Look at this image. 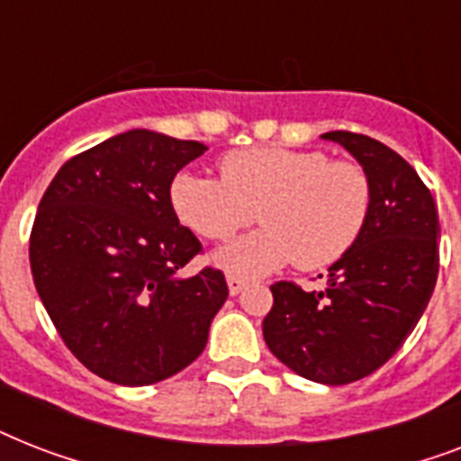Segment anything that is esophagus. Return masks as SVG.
Instances as JSON below:
<instances>
[{"label":"esophagus","mask_w":461,"mask_h":461,"mask_svg":"<svg viewBox=\"0 0 461 461\" xmlns=\"http://www.w3.org/2000/svg\"><path fill=\"white\" fill-rule=\"evenodd\" d=\"M227 285H230V294H239L249 282L244 277H239V275H227Z\"/></svg>","instance_id":"esophagus-1"}]
</instances>
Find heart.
<instances>
[{
	"label": "heart",
	"mask_w": 461,
	"mask_h": 461,
	"mask_svg": "<svg viewBox=\"0 0 461 461\" xmlns=\"http://www.w3.org/2000/svg\"><path fill=\"white\" fill-rule=\"evenodd\" d=\"M220 176L184 172L172 181L174 212L203 239L224 241L258 217L263 230L217 253L237 275H263L294 260L321 270L361 237L371 212V179L351 159L322 150L244 148L222 155Z\"/></svg>",
	"instance_id": "1"
}]
</instances>
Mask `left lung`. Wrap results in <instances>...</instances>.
Here are the masks:
<instances>
[{"mask_svg": "<svg viewBox=\"0 0 461 461\" xmlns=\"http://www.w3.org/2000/svg\"><path fill=\"white\" fill-rule=\"evenodd\" d=\"M322 139L347 148L368 174V222L357 244L330 266L321 292L275 282L263 337L303 378L347 385L378 371L429 306L440 267V222L429 186L393 148L351 131Z\"/></svg>", "mask_w": 461, "mask_h": 461, "instance_id": "1", "label": "left lung"}]
</instances>
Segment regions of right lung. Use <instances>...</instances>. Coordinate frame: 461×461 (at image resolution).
<instances>
[{
  "mask_svg": "<svg viewBox=\"0 0 461 461\" xmlns=\"http://www.w3.org/2000/svg\"><path fill=\"white\" fill-rule=\"evenodd\" d=\"M208 148L133 129L67 159L31 230L32 282L68 351L119 385H153L201 357L227 302L222 270L184 266L203 246L172 181Z\"/></svg>",
  "mask_w": 461,
  "mask_h": 461,
  "instance_id": "right-lung-1",
  "label": "right lung"
}]
</instances>
